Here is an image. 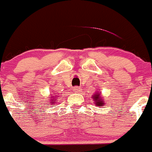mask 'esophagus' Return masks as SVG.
Masks as SVG:
<instances>
[{
  "mask_svg": "<svg viewBox=\"0 0 152 152\" xmlns=\"http://www.w3.org/2000/svg\"><path fill=\"white\" fill-rule=\"evenodd\" d=\"M82 91V89L80 88V87H75L74 88V92L75 93H80V92Z\"/></svg>",
  "mask_w": 152,
  "mask_h": 152,
  "instance_id": "obj_1",
  "label": "esophagus"
}]
</instances>
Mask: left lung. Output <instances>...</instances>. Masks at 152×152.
Returning <instances> with one entry per match:
<instances>
[{
	"instance_id": "8db88e82",
	"label": "left lung",
	"mask_w": 152,
	"mask_h": 152,
	"mask_svg": "<svg viewBox=\"0 0 152 152\" xmlns=\"http://www.w3.org/2000/svg\"><path fill=\"white\" fill-rule=\"evenodd\" d=\"M92 98H93V101H94L96 106H102L104 105L105 102H104V99L102 96L100 92H96L95 94H93L92 96Z\"/></svg>"
}]
</instances>
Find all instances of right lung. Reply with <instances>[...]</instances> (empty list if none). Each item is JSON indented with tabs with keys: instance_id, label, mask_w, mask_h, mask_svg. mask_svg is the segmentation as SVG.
Segmentation results:
<instances>
[{
	"instance_id": "right-lung-1",
	"label": "right lung",
	"mask_w": 152,
	"mask_h": 152,
	"mask_svg": "<svg viewBox=\"0 0 152 152\" xmlns=\"http://www.w3.org/2000/svg\"><path fill=\"white\" fill-rule=\"evenodd\" d=\"M57 98H58V97L56 96L55 95V94H53L52 96H50V102H49V103L50 104V105H53L54 104L56 103V100H57Z\"/></svg>"
}]
</instances>
